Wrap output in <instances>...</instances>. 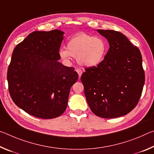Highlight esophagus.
Listing matches in <instances>:
<instances>
[{
	"label": "esophagus",
	"instance_id": "1",
	"mask_svg": "<svg viewBox=\"0 0 154 154\" xmlns=\"http://www.w3.org/2000/svg\"><path fill=\"white\" fill-rule=\"evenodd\" d=\"M75 71H76V72L78 73V74H79V78H80V76H81V75L82 74V70L80 69H75Z\"/></svg>",
	"mask_w": 154,
	"mask_h": 154
}]
</instances>
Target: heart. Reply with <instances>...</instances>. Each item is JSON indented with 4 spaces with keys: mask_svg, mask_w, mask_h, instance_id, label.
<instances>
[{
    "mask_svg": "<svg viewBox=\"0 0 154 154\" xmlns=\"http://www.w3.org/2000/svg\"><path fill=\"white\" fill-rule=\"evenodd\" d=\"M107 49V42L103 37L79 32L68 40L66 49H60L59 55L65 60L76 58L80 65L91 67L103 61Z\"/></svg>",
    "mask_w": 154,
    "mask_h": 154,
    "instance_id": "obj_1",
    "label": "heart"
}]
</instances>
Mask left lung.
Instances as JSON below:
<instances>
[{"label": "left lung", "instance_id": "obj_1", "mask_svg": "<svg viewBox=\"0 0 154 154\" xmlns=\"http://www.w3.org/2000/svg\"><path fill=\"white\" fill-rule=\"evenodd\" d=\"M108 39L109 50L97 66L85 68L81 75L91 111L102 118L127 115L138 104L145 83L139 49L119 31L97 30Z\"/></svg>", "mask_w": 154, "mask_h": 154}]
</instances>
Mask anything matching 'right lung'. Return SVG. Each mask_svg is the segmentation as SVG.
<instances>
[{
	"instance_id": "obj_1",
	"label": "right lung",
	"mask_w": 154,
	"mask_h": 154,
	"mask_svg": "<svg viewBox=\"0 0 154 154\" xmlns=\"http://www.w3.org/2000/svg\"><path fill=\"white\" fill-rule=\"evenodd\" d=\"M64 32L34 31L15 48L7 69L9 92L17 106L41 119L66 110L70 89L79 75L58 61Z\"/></svg>"
}]
</instances>
